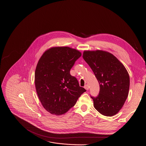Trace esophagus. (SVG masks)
<instances>
[{
	"mask_svg": "<svg viewBox=\"0 0 146 146\" xmlns=\"http://www.w3.org/2000/svg\"><path fill=\"white\" fill-rule=\"evenodd\" d=\"M84 88L86 89V90H88L89 89V86L88 85H85V86H84Z\"/></svg>",
	"mask_w": 146,
	"mask_h": 146,
	"instance_id": "obj_1",
	"label": "esophagus"
}]
</instances>
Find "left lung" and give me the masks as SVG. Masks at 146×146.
Instances as JSON below:
<instances>
[{
	"instance_id": "obj_1",
	"label": "left lung",
	"mask_w": 146,
	"mask_h": 146,
	"mask_svg": "<svg viewBox=\"0 0 146 146\" xmlns=\"http://www.w3.org/2000/svg\"><path fill=\"white\" fill-rule=\"evenodd\" d=\"M82 57L100 85L98 96H90L94 107L104 116L116 115L128 95L129 76L125 68L113 54L102 50L85 51Z\"/></svg>"
}]
</instances>
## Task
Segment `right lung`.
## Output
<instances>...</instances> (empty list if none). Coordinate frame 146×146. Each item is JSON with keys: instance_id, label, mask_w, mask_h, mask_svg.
Here are the masks:
<instances>
[{"instance_id": "add662e5", "label": "right lung", "mask_w": 146, "mask_h": 146, "mask_svg": "<svg viewBox=\"0 0 146 146\" xmlns=\"http://www.w3.org/2000/svg\"><path fill=\"white\" fill-rule=\"evenodd\" d=\"M81 53L69 47H55L40 58L35 72V85L44 108L52 114H64L86 90L80 86L70 70Z\"/></svg>"}]
</instances>
